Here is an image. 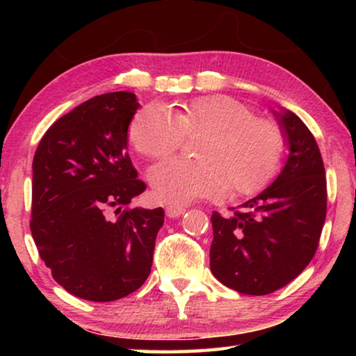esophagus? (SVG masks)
I'll return each mask as SVG.
<instances>
[{"label":"esophagus","instance_id":"34e87169","mask_svg":"<svg viewBox=\"0 0 356 356\" xmlns=\"http://www.w3.org/2000/svg\"><path fill=\"white\" fill-rule=\"evenodd\" d=\"M185 207L184 206H177V204H170V206L166 207V215L170 216V218H176V216H180L185 213Z\"/></svg>","mask_w":356,"mask_h":356}]
</instances>
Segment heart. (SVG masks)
<instances>
[{
    "mask_svg": "<svg viewBox=\"0 0 356 356\" xmlns=\"http://www.w3.org/2000/svg\"><path fill=\"white\" fill-rule=\"evenodd\" d=\"M197 160H170L152 168L150 184L161 202H190L225 193L251 195L273 177L286 152L280 125L229 95H204L168 111L147 105L129 125L138 154L160 160L182 146L184 136L200 135Z\"/></svg>",
    "mask_w": 356,
    "mask_h": 356,
    "instance_id": "b5f03b06",
    "label": "heart"
}]
</instances>
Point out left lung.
<instances>
[{
    "mask_svg": "<svg viewBox=\"0 0 356 356\" xmlns=\"http://www.w3.org/2000/svg\"><path fill=\"white\" fill-rule=\"evenodd\" d=\"M289 156L275 182L232 213H212L210 270L226 287L267 295L314 257L327 216V177L314 136L297 114L275 113Z\"/></svg>",
    "mask_w": 356,
    "mask_h": 356,
    "instance_id": "8db88e82",
    "label": "left lung"
}]
</instances>
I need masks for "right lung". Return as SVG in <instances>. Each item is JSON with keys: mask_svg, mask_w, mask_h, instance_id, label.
<instances>
[{"mask_svg": "<svg viewBox=\"0 0 356 356\" xmlns=\"http://www.w3.org/2000/svg\"><path fill=\"white\" fill-rule=\"evenodd\" d=\"M134 92L97 95L45 131L33 160L31 234L51 276L89 301L140 289L152 267L163 209H131L146 190L127 152Z\"/></svg>", "mask_w": 356, "mask_h": 356, "instance_id": "right-lung-1", "label": "right lung"}]
</instances>
